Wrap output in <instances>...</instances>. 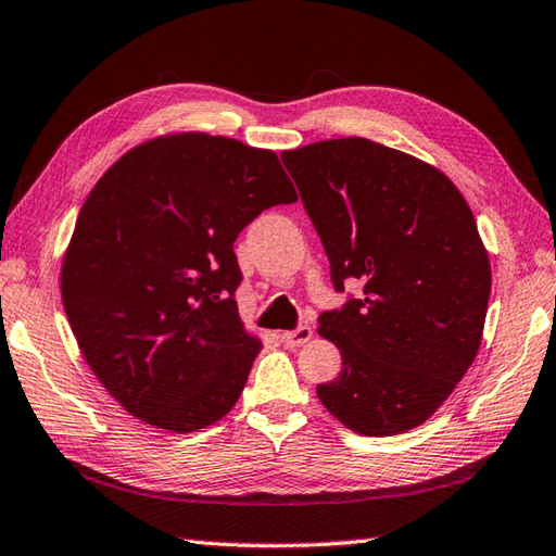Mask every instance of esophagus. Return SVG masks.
I'll return each instance as SVG.
<instances>
[{"instance_id": "esophagus-1", "label": "esophagus", "mask_w": 556, "mask_h": 556, "mask_svg": "<svg viewBox=\"0 0 556 556\" xmlns=\"http://www.w3.org/2000/svg\"><path fill=\"white\" fill-rule=\"evenodd\" d=\"M311 337H313V328H308V325H299L296 330L281 332V342L287 346H303L306 342H311Z\"/></svg>"}]
</instances>
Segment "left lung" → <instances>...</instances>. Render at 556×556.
<instances>
[{
    "instance_id": "1",
    "label": "left lung",
    "mask_w": 556,
    "mask_h": 556,
    "mask_svg": "<svg viewBox=\"0 0 556 556\" xmlns=\"http://www.w3.org/2000/svg\"><path fill=\"white\" fill-rule=\"evenodd\" d=\"M330 260L337 291L362 299L323 313L342 371L315 388L364 437L419 427L480 352L492 267L472 210L439 168L364 137L281 154Z\"/></svg>"
}]
</instances>
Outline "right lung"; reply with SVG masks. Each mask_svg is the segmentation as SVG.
<instances>
[{
	"mask_svg": "<svg viewBox=\"0 0 556 556\" xmlns=\"http://www.w3.org/2000/svg\"><path fill=\"white\" fill-rule=\"evenodd\" d=\"M296 200L275 151L206 132L149 139L93 185L62 260V303L129 415L190 433L231 412L263 346L238 315L233 243Z\"/></svg>",
	"mask_w": 556,
	"mask_h": 556,
	"instance_id": "right-lung-1",
	"label": "right lung"
}]
</instances>
